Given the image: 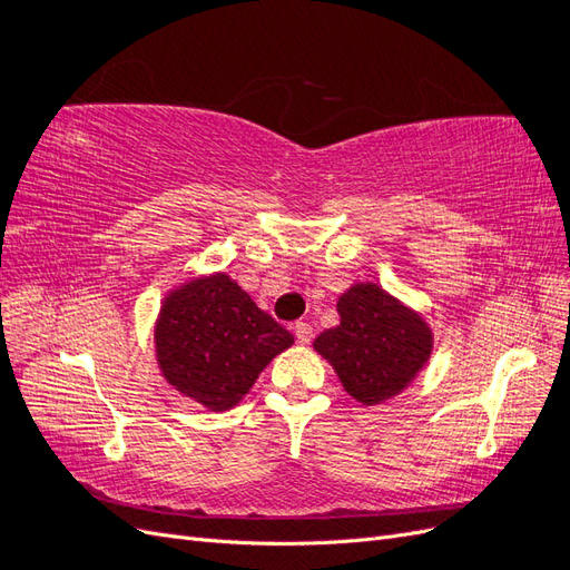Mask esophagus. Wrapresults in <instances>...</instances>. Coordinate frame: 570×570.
<instances>
[{"label":"esophagus","mask_w":570,"mask_h":570,"mask_svg":"<svg viewBox=\"0 0 570 570\" xmlns=\"http://www.w3.org/2000/svg\"><path fill=\"white\" fill-rule=\"evenodd\" d=\"M295 335H297V342L299 344H308L314 340V327L308 325V323H304V321H299L297 325H295Z\"/></svg>","instance_id":"1"}]
</instances>
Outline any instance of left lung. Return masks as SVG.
I'll use <instances>...</instances> for the list:
<instances>
[{
    "label": "left lung",
    "mask_w": 570,
    "mask_h": 570,
    "mask_svg": "<svg viewBox=\"0 0 570 570\" xmlns=\"http://www.w3.org/2000/svg\"><path fill=\"white\" fill-rule=\"evenodd\" d=\"M337 314L340 325L323 331L314 350L364 406L406 390L433 354V331L423 316L381 285H352L340 295Z\"/></svg>",
    "instance_id": "1"
}]
</instances>
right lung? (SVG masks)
Returning a JSON list of instances; mask_svg holds the SVG:
<instances>
[{
    "mask_svg": "<svg viewBox=\"0 0 570 570\" xmlns=\"http://www.w3.org/2000/svg\"><path fill=\"white\" fill-rule=\"evenodd\" d=\"M295 342L226 273L170 289L154 325L161 375L209 411H228Z\"/></svg>",
    "mask_w": 570,
    "mask_h": 570,
    "instance_id": "add662e5",
    "label": "right lung"
}]
</instances>
